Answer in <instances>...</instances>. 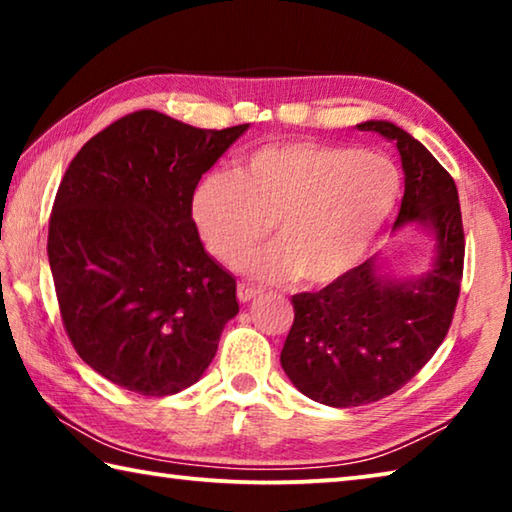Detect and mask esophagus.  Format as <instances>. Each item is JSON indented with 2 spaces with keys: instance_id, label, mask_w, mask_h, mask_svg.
Masks as SVG:
<instances>
[{
  "instance_id": "1",
  "label": "esophagus",
  "mask_w": 512,
  "mask_h": 512,
  "mask_svg": "<svg viewBox=\"0 0 512 512\" xmlns=\"http://www.w3.org/2000/svg\"><path fill=\"white\" fill-rule=\"evenodd\" d=\"M259 296H262V291L255 289V287H248V284H244V282H241L237 287V298H239V302H244V305H246V302H253Z\"/></svg>"
}]
</instances>
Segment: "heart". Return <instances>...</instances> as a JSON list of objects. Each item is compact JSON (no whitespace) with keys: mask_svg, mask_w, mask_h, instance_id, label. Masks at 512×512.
I'll list each match as a JSON object with an SVG mask.
<instances>
[{"mask_svg":"<svg viewBox=\"0 0 512 512\" xmlns=\"http://www.w3.org/2000/svg\"><path fill=\"white\" fill-rule=\"evenodd\" d=\"M402 192L395 164L323 142L259 146L239 173L210 171L194 189L198 235L223 264H237L275 225L277 244L241 262L262 280L296 275L327 287L359 266Z\"/></svg>","mask_w":512,"mask_h":512,"instance_id":"1","label":"heart"}]
</instances>
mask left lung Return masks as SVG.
I'll list each match as a JSON object with an SVG mask.
<instances>
[{"instance_id":"obj_1","label":"left lung","mask_w":512,"mask_h":512,"mask_svg":"<svg viewBox=\"0 0 512 512\" xmlns=\"http://www.w3.org/2000/svg\"><path fill=\"white\" fill-rule=\"evenodd\" d=\"M357 128L395 142L404 198L393 228L422 225L436 253L429 271L411 280L384 275L370 257L339 282L291 298L296 318L282 368L302 395L336 409L377 402L418 375L452 325L465 257L458 192L443 164L391 121Z\"/></svg>"}]
</instances>
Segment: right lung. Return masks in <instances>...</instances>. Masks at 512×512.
<instances>
[{"mask_svg":"<svg viewBox=\"0 0 512 512\" xmlns=\"http://www.w3.org/2000/svg\"><path fill=\"white\" fill-rule=\"evenodd\" d=\"M246 131L140 110L85 142L65 171L47 239L60 316L79 357L126 391L196 384L239 314L235 277L205 253L192 198Z\"/></svg>","mask_w":512,"mask_h":512,"instance_id":"add662e5","label":"right lung"}]
</instances>
